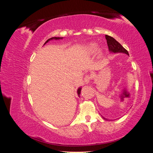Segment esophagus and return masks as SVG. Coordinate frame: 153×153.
<instances>
[{"mask_svg": "<svg viewBox=\"0 0 153 153\" xmlns=\"http://www.w3.org/2000/svg\"><path fill=\"white\" fill-rule=\"evenodd\" d=\"M91 78H92V76L91 75H85V76L84 78V82L87 84H89V83L91 81Z\"/></svg>", "mask_w": 153, "mask_h": 153, "instance_id": "obj_1", "label": "esophagus"}]
</instances>
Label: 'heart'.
<instances>
[{"instance_id": "heart-1", "label": "heart", "mask_w": 153, "mask_h": 153, "mask_svg": "<svg viewBox=\"0 0 153 153\" xmlns=\"http://www.w3.org/2000/svg\"><path fill=\"white\" fill-rule=\"evenodd\" d=\"M87 49L90 53H94L96 50V45L95 43H91L90 45H88Z\"/></svg>"}]
</instances>
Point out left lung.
Wrapping results in <instances>:
<instances>
[{"label": "left lung", "instance_id": "left-lung-1", "mask_svg": "<svg viewBox=\"0 0 153 153\" xmlns=\"http://www.w3.org/2000/svg\"><path fill=\"white\" fill-rule=\"evenodd\" d=\"M105 38L106 39V43H107L108 45V50L111 53H124L129 55L128 51L118 41H117L114 38H112V37L108 35H105ZM102 117L105 120H107V119L105 118L103 116Z\"/></svg>", "mask_w": 153, "mask_h": 153}]
</instances>
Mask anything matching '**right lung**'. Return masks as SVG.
Returning <instances> with one entry per match:
<instances>
[{"mask_svg": "<svg viewBox=\"0 0 153 153\" xmlns=\"http://www.w3.org/2000/svg\"><path fill=\"white\" fill-rule=\"evenodd\" d=\"M63 38H59V37H53V38H50V39H48L47 41H46V42L45 43V44H44V45L47 43H48L49 41H50V40H53V39H55V40H57V39H62ZM81 89H82V88L81 87H79L78 89V90H77V94H78V96L80 97V92H81Z\"/></svg>", "mask_w": 153, "mask_h": 153, "instance_id": "right-lung-1", "label": "right lung"}]
</instances>
